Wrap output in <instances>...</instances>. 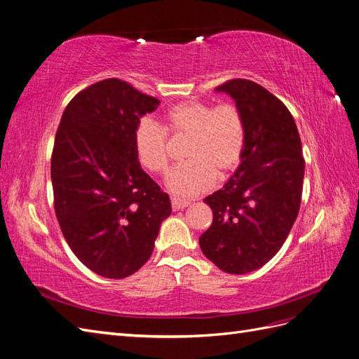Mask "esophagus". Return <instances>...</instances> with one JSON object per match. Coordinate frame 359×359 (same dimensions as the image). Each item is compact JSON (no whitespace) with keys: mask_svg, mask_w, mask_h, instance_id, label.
Here are the masks:
<instances>
[{"mask_svg":"<svg viewBox=\"0 0 359 359\" xmlns=\"http://www.w3.org/2000/svg\"><path fill=\"white\" fill-rule=\"evenodd\" d=\"M170 203H172L173 211H180V210L186 208V206H189V205H190V201L180 199V198H172V199H170Z\"/></svg>","mask_w":359,"mask_h":359,"instance_id":"34e87169","label":"esophagus"}]
</instances>
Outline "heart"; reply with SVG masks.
<instances>
[{
  "mask_svg": "<svg viewBox=\"0 0 359 359\" xmlns=\"http://www.w3.org/2000/svg\"><path fill=\"white\" fill-rule=\"evenodd\" d=\"M168 135L186 136V163L173 168L166 178L168 187L178 196H194L208 190L215 178L229 177L243 158L245 123L232 103L212 106L187 100L172 106L163 115L161 127L142 118L133 132V151L140 168L151 173H165L169 166Z\"/></svg>",
  "mask_w": 359,
  "mask_h": 359,
  "instance_id": "1",
  "label": "heart"
}]
</instances>
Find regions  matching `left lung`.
<instances>
[{"mask_svg": "<svg viewBox=\"0 0 359 359\" xmlns=\"http://www.w3.org/2000/svg\"><path fill=\"white\" fill-rule=\"evenodd\" d=\"M215 91L235 100L245 123V145L232 178L203 199L212 223L199 245L224 273L245 274L285 244L299 211L306 161L295 119L274 94L248 79H231Z\"/></svg>", "mask_w": 359, "mask_h": 359, "instance_id": "obj_1", "label": "left lung"}]
</instances>
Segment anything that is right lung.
<instances>
[{
  "label": "right lung",
  "mask_w": 359,
  "mask_h": 359,
  "mask_svg": "<svg viewBox=\"0 0 359 359\" xmlns=\"http://www.w3.org/2000/svg\"><path fill=\"white\" fill-rule=\"evenodd\" d=\"M158 104L126 81L104 79L73 97L57 130V220L76 257L106 278L128 277L147 262L172 211L133 151L137 123Z\"/></svg>",
  "instance_id": "right-lung-1"
}]
</instances>
